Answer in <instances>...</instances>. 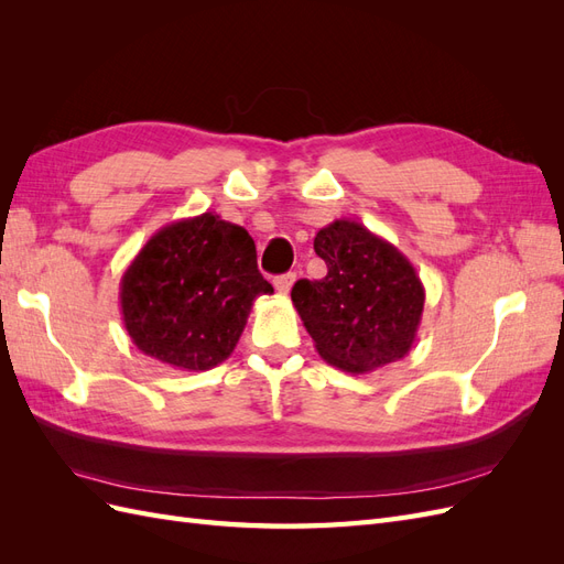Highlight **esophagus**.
Masks as SVG:
<instances>
[{
	"label": "esophagus",
	"instance_id": "34e87169",
	"mask_svg": "<svg viewBox=\"0 0 564 564\" xmlns=\"http://www.w3.org/2000/svg\"><path fill=\"white\" fill-rule=\"evenodd\" d=\"M294 282H296V272H286V275L275 278V289H278V294H289V292H292Z\"/></svg>",
	"mask_w": 564,
	"mask_h": 564
}]
</instances>
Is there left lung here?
Returning a JSON list of instances; mask_svg holds the SVG:
<instances>
[{
    "label": "left lung",
    "mask_w": 564,
    "mask_h": 564,
    "mask_svg": "<svg viewBox=\"0 0 564 564\" xmlns=\"http://www.w3.org/2000/svg\"><path fill=\"white\" fill-rule=\"evenodd\" d=\"M322 280H299L294 308L322 360L348 373L377 371L412 350L425 289L412 261L377 232L338 218L315 235Z\"/></svg>",
    "instance_id": "8db88e82"
}]
</instances>
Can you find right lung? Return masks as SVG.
Segmentation results:
<instances>
[{
	"label": "right lung",
	"mask_w": 564,
	"mask_h": 564,
	"mask_svg": "<svg viewBox=\"0 0 564 564\" xmlns=\"http://www.w3.org/2000/svg\"><path fill=\"white\" fill-rule=\"evenodd\" d=\"M263 294L272 286L256 265L251 235L214 212L160 228L119 282L133 346L183 371L228 360Z\"/></svg>",
	"instance_id": "right-lung-1"
}]
</instances>
